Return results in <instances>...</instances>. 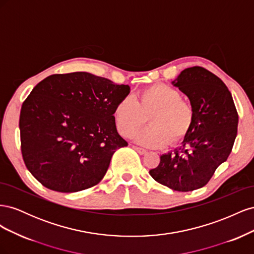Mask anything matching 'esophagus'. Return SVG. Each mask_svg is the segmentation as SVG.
Segmentation results:
<instances>
[{"instance_id":"esophagus-1","label":"esophagus","mask_w":254,"mask_h":254,"mask_svg":"<svg viewBox=\"0 0 254 254\" xmlns=\"http://www.w3.org/2000/svg\"><path fill=\"white\" fill-rule=\"evenodd\" d=\"M133 149H134V150H136L137 152H139L140 155H145V153H147V150H146V149H143V148H141V147H136V146H134Z\"/></svg>"}]
</instances>
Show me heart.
I'll return each instance as SVG.
<instances>
[{"instance_id": "heart-1", "label": "heart", "mask_w": 254, "mask_h": 254, "mask_svg": "<svg viewBox=\"0 0 254 254\" xmlns=\"http://www.w3.org/2000/svg\"><path fill=\"white\" fill-rule=\"evenodd\" d=\"M115 126L124 137H132L148 118V127L135 135L137 144L160 148L168 142H182L194 126L193 106L184 101L181 91L165 83H157L142 90L134 99L122 98L113 111Z\"/></svg>"}]
</instances>
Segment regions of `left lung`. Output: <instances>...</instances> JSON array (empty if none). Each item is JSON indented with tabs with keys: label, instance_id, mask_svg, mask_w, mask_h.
<instances>
[{
	"label": "left lung",
	"instance_id": "1",
	"mask_svg": "<svg viewBox=\"0 0 254 254\" xmlns=\"http://www.w3.org/2000/svg\"><path fill=\"white\" fill-rule=\"evenodd\" d=\"M172 83L193 106L194 126L181 147L161 156L149 174L174 190L190 191L204 187L227 161L237 134L238 114L224 81L204 67H188Z\"/></svg>",
	"mask_w": 254,
	"mask_h": 254
}]
</instances>
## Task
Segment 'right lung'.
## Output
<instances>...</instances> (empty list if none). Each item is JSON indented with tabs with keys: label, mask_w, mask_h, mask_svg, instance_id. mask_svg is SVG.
Returning <instances> with one entry per match:
<instances>
[{
	"label": "right lung",
	"mask_w": 254,
	"mask_h": 254,
	"mask_svg": "<svg viewBox=\"0 0 254 254\" xmlns=\"http://www.w3.org/2000/svg\"><path fill=\"white\" fill-rule=\"evenodd\" d=\"M128 84L87 72L54 74L40 81L20 113L22 157L42 186L74 193L96 186L117 149L128 143L118 133L115 106Z\"/></svg>",
	"instance_id": "1"
}]
</instances>
